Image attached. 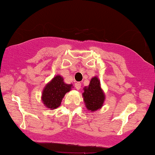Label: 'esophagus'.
<instances>
[{"label":"esophagus","instance_id":"esophagus-1","mask_svg":"<svg viewBox=\"0 0 155 155\" xmlns=\"http://www.w3.org/2000/svg\"><path fill=\"white\" fill-rule=\"evenodd\" d=\"M81 84L80 82L75 83V88L76 89H80V88H81Z\"/></svg>","mask_w":155,"mask_h":155}]
</instances>
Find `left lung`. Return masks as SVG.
I'll return each instance as SVG.
<instances>
[{
  "label": "left lung",
  "mask_w": 155,
  "mask_h": 155,
  "mask_svg": "<svg viewBox=\"0 0 155 155\" xmlns=\"http://www.w3.org/2000/svg\"><path fill=\"white\" fill-rule=\"evenodd\" d=\"M86 107L91 111H96L103 105L105 96L97 76L92 78L88 87H84L82 94Z\"/></svg>",
  "instance_id": "8db88e82"
}]
</instances>
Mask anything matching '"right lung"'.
Returning <instances> with one entry per match:
<instances>
[{
	"mask_svg": "<svg viewBox=\"0 0 155 155\" xmlns=\"http://www.w3.org/2000/svg\"><path fill=\"white\" fill-rule=\"evenodd\" d=\"M72 87V84H68L63 81L62 76H55L45 85L42 91V102L48 108L51 110L56 109L61 105L63 97L71 91Z\"/></svg>",
	"mask_w": 155,
	"mask_h": 155,
	"instance_id": "right-lung-1",
	"label": "right lung"
}]
</instances>
